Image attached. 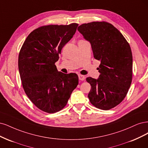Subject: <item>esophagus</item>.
I'll return each mask as SVG.
<instances>
[{"instance_id": "34e87169", "label": "esophagus", "mask_w": 148, "mask_h": 148, "mask_svg": "<svg viewBox=\"0 0 148 148\" xmlns=\"http://www.w3.org/2000/svg\"><path fill=\"white\" fill-rule=\"evenodd\" d=\"M85 79V77L84 75H80V74L79 75V79L80 80H84Z\"/></svg>"}]
</instances>
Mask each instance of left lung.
<instances>
[{
    "label": "left lung",
    "instance_id": "1",
    "mask_svg": "<svg viewBox=\"0 0 148 148\" xmlns=\"http://www.w3.org/2000/svg\"><path fill=\"white\" fill-rule=\"evenodd\" d=\"M77 30L91 44L94 58L101 61L98 79H86L92 87L88 97L95 107L109 110L123 101L130 87V46L120 31L106 21L84 23Z\"/></svg>",
    "mask_w": 148,
    "mask_h": 148
}]
</instances>
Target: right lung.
Wrapping results in <instances>:
<instances>
[{"label": "right lung", "instance_id": "right-lung-1", "mask_svg": "<svg viewBox=\"0 0 148 148\" xmlns=\"http://www.w3.org/2000/svg\"><path fill=\"white\" fill-rule=\"evenodd\" d=\"M78 25L39 27L28 35L21 47L18 68L23 87L32 103L42 111L51 114L63 109L77 86V74L58 72L55 64Z\"/></svg>", "mask_w": 148, "mask_h": 148}]
</instances>
